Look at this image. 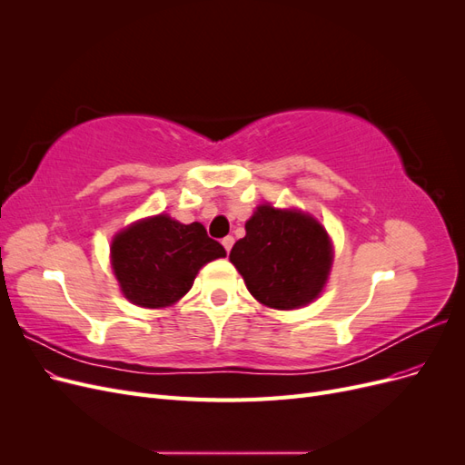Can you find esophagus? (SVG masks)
<instances>
[{"instance_id": "obj_1", "label": "esophagus", "mask_w": 465, "mask_h": 465, "mask_svg": "<svg viewBox=\"0 0 465 465\" xmlns=\"http://www.w3.org/2000/svg\"><path fill=\"white\" fill-rule=\"evenodd\" d=\"M221 244L224 246V250H227V252H231V248H232V244H234V238L229 234V236H224L223 238V241H221Z\"/></svg>"}]
</instances>
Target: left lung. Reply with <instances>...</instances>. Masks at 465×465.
Instances as JSON below:
<instances>
[{"instance_id":"obj_1","label":"left lung","mask_w":465,"mask_h":465,"mask_svg":"<svg viewBox=\"0 0 465 465\" xmlns=\"http://www.w3.org/2000/svg\"><path fill=\"white\" fill-rule=\"evenodd\" d=\"M229 258L262 304L292 311L320 294L331 267V244L312 217L260 205Z\"/></svg>"}]
</instances>
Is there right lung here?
Returning a JSON list of instances; mask_svg holds the SVG:
<instances>
[{
  "label": "right lung",
  "mask_w": 465,
  "mask_h": 465,
  "mask_svg": "<svg viewBox=\"0 0 465 465\" xmlns=\"http://www.w3.org/2000/svg\"><path fill=\"white\" fill-rule=\"evenodd\" d=\"M224 248L202 223L182 224L168 215L139 221L116 234L112 267L122 292L137 306L174 304L192 289L200 267L224 258Z\"/></svg>",
  "instance_id": "1"
}]
</instances>
